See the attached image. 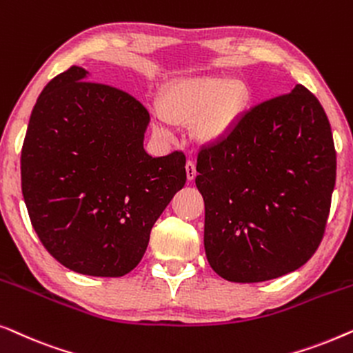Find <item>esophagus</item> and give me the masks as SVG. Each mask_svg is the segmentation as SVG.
Instances as JSON below:
<instances>
[{
	"mask_svg": "<svg viewBox=\"0 0 353 353\" xmlns=\"http://www.w3.org/2000/svg\"><path fill=\"white\" fill-rule=\"evenodd\" d=\"M196 175H197V172H196V163L192 162V161H188L186 162V176H188V180H194L196 178Z\"/></svg>",
	"mask_w": 353,
	"mask_h": 353,
	"instance_id": "34e87169",
	"label": "esophagus"
}]
</instances>
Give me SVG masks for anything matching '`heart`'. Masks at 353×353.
Instances as JSON below:
<instances>
[{
  "label": "heart",
  "mask_w": 353,
  "mask_h": 353,
  "mask_svg": "<svg viewBox=\"0 0 353 353\" xmlns=\"http://www.w3.org/2000/svg\"><path fill=\"white\" fill-rule=\"evenodd\" d=\"M250 104L249 86L223 74L188 77L168 85L161 96V112L154 114V127L172 137L175 125H192V134L204 146H216L233 137Z\"/></svg>",
  "instance_id": "obj_1"
}]
</instances>
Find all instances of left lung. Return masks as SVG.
<instances>
[{
  "mask_svg": "<svg viewBox=\"0 0 353 353\" xmlns=\"http://www.w3.org/2000/svg\"><path fill=\"white\" fill-rule=\"evenodd\" d=\"M204 248L226 281H268L301 268L325 233L336 183L331 125L296 85L245 112L225 143L197 156Z\"/></svg>",
  "mask_w": 353,
  "mask_h": 353,
  "instance_id": "1",
  "label": "left lung"
}]
</instances>
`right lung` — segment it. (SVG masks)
<instances>
[{"label": "right lung", "mask_w": 353, "mask_h": 353, "mask_svg": "<svg viewBox=\"0 0 353 353\" xmlns=\"http://www.w3.org/2000/svg\"><path fill=\"white\" fill-rule=\"evenodd\" d=\"M72 65L32 110L21 156L33 230L57 262L88 276H123L143 259L154 223L186 183V157H152L149 112Z\"/></svg>", "instance_id": "obj_1"}]
</instances>
